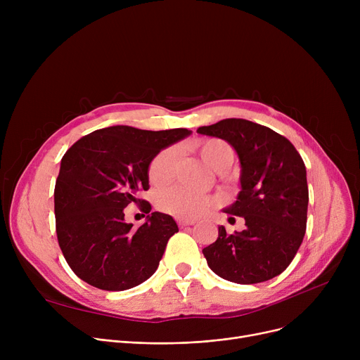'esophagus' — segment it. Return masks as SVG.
Listing matches in <instances>:
<instances>
[{
    "instance_id": "34e87169",
    "label": "esophagus",
    "mask_w": 360,
    "mask_h": 360,
    "mask_svg": "<svg viewBox=\"0 0 360 360\" xmlns=\"http://www.w3.org/2000/svg\"><path fill=\"white\" fill-rule=\"evenodd\" d=\"M179 228H186V226H193L195 221L194 220H185V219H178L176 220Z\"/></svg>"
}]
</instances>
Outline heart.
I'll return each mask as SVG.
<instances>
[{
	"mask_svg": "<svg viewBox=\"0 0 360 360\" xmlns=\"http://www.w3.org/2000/svg\"><path fill=\"white\" fill-rule=\"evenodd\" d=\"M195 148L202 162L214 170L228 167L235 158L232 146L219 139L202 140L195 146ZM175 148L166 147L158 151L153 159L150 160L147 169L150 185L159 188L172 181L175 174ZM214 205L216 200L213 197L194 194L181 186L167 188V190H162L156 194V207L160 212L182 219H194L213 209Z\"/></svg>",
	"mask_w": 360,
	"mask_h": 360,
	"instance_id": "1",
	"label": "heart"
}]
</instances>
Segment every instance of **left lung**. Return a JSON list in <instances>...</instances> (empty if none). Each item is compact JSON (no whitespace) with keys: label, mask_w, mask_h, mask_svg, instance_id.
<instances>
[{"label":"left lung","mask_w":360,"mask_h":360,"mask_svg":"<svg viewBox=\"0 0 360 360\" xmlns=\"http://www.w3.org/2000/svg\"><path fill=\"white\" fill-rule=\"evenodd\" d=\"M197 132L233 146L242 165V190L226 213L245 219V228L228 233L219 228L216 242L202 250L220 277L254 285L285 271L307 232V169L295 146L269 127L228 118ZM235 219V217H231Z\"/></svg>","instance_id":"1"}]
</instances>
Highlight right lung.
I'll return each mask as SVG.
<instances>
[{
    "label": "right lung",
    "instance_id": "add662e5",
    "mask_svg": "<svg viewBox=\"0 0 360 360\" xmlns=\"http://www.w3.org/2000/svg\"><path fill=\"white\" fill-rule=\"evenodd\" d=\"M188 134L186 128L117 125L90 132L65 151L53 191L55 229L75 276L90 286L120 292L156 271L178 226L169 214L150 213V202L137 194L148 190L153 156ZM129 202L149 214L139 230L123 220Z\"/></svg>",
    "mask_w": 360,
    "mask_h": 360
}]
</instances>
